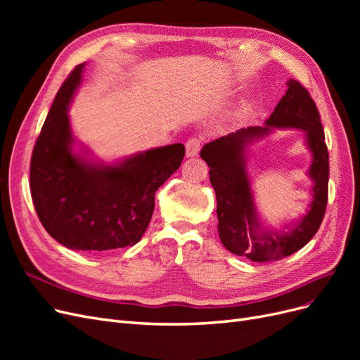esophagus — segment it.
Here are the masks:
<instances>
[{
    "mask_svg": "<svg viewBox=\"0 0 360 360\" xmlns=\"http://www.w3.org/2000/svg\"><path fill=\"white\" fill-rule=\"evenodd\" d=\"M200 148H201V141L198 138H191L186 143V156L195 158L198 155Z\"/></svg>",
    "mask_w": 360,
    "mask_h": 360,
    "instance_id": "obj_1",
    "label": "esophagus"
}]
</instances>
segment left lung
I'll list each match as a JSON object with an SVG mask.
<instances>
[{
	"label": "left lung",
	"mask_w": 360,
	"mask_h": 360,
	"mask_svg": "<svg viewBox=\"0 0 360 360\" xmlns=\"http://www.w3.org/2000/svg\"><path fill=\"white\" fill-rule=\"evenodd\" d=\"M288 90L266 120L264 126H249L221 136L201 148V158L210 171L216 193L217 231L230 252L255 263L281 259L307 245L319 231L328 204L329 153L324 143L320 114L308 90L290 79ZM275 128H299L313 155L309 176L313 181V201L299 221L278 232L266 227L256 212L247 174L248 147Z\"/></svg>",
	"instance_id": "obj_1"
}]
</instances>
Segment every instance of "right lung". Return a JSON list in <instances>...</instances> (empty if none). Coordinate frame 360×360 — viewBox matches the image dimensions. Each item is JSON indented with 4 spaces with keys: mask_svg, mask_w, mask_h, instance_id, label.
I'll return each mask as SVG.
<instances>
[{
    "mask_svg": "<svg viewBox=\"0 0 360 360\" xmlns=\"http://www.w3.org/2000/svg\"><path fill=\"white\" fill-rule=\"evenodd\" d=\"M84 64L64 81L31 156L30 189L51 237L73 250L105 252L141 240L155 210V193L181 165L183 144L151 148L105 163L76 144L69 106Z\"/></svg>",
    "mask_w": 360,
    "mask_h": 360,
    "instance_id": "right-lung-1",
    "label": "right lung"
}]
</instances>
